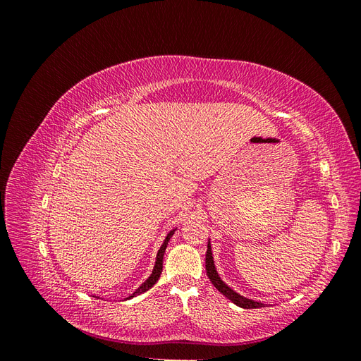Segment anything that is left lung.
<instances>
[{"label": "left lung", "mask_w": 361, "mask_h": 361, "mask_svg": "<svg viewBox=\"0 0 361 361\" xmlns=\"http://www.w3.org/2000/svg\"><path fill=\"white\" fill-rule=\"evenodd\" d=\"M206 274H207V277H209L212 285L218 290H220L224 295V297H227L228 300H231L233 304L239 305V307H243V309H259V307H264V304H262V302L244 298L239 293H236L235 290H232L227 285H224L223 280L218 277V274H216V269H215V265H214L212 251H211V245L209 244H207V250H206Z\"/></svg>", "instance_id": "obj_1"}]
</instances>
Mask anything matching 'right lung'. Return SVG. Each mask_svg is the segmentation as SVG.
<instances>
[{
	"label": "right lung",
	"instance_id": "obj_1",
	"mask_svg": "<svg viewBox=\"0 0 361 361\" xmlns=\"http://www.w3.org/2000/svg\"><path fill=\"white\" fill-rule=\"evenodd\" d=\"M173 235V232H170V235L166 238V241H164V244L161 245V248H159V251H158V256H157V262H155V268H154V272H152L150 274V277L143 283V285H141L133 295H130L129 298H133V297H137V295H140V293H143V292H146V290H149L152 286L155 285V283L158 281V279L161 277V272H162V259H164V253H166V248H167V244H169V241H170V236Z\"/></svg>",
	"mask_w": 361,
	"mask_h": 361
}]
</instances>
